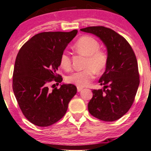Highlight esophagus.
I'll return each mask as SVG.
<instances>
[{
    "label": "esophagus",
    "instance_id": "esophagus-1",
    "mask_svg": "<svg viewBox=\"0 0 151 151\" xmlns=\"http://www.w3.org/2000/svg\"><path fill=\"white\" fill-rule=\"evenodd\" d=\"M83 89V88L81 87H77V89H78V92H80V91H81L82 89Z\"/></svg>",
    "mask_w": 151,
    "mask_h": 151
}]
</instances>
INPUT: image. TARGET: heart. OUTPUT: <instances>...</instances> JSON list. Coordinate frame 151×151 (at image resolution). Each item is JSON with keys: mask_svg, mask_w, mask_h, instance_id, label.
Instances as JSON below:
<instances>
[{"mask_svg": "<svg viewBox=\"0 0 151 151\" xmlns=\"http://www.w3.org/2000/svg\"><path fill=\"white\" fill-rule=\"evenodd\" d=\"M73 48L78 53L87 57L85 64L86 68L70 74L66 78V80L68 83L73 84L78 87H85L94 78L95 71L101 73L105 69L108 57L105 51L99 50V42L91 36L80 37L75 43ZM60 64L64 70H69L71 68V58L67 51H64L60 56Z\"/></svg>", "mask_w": 151, "mask_h": 151, "instance_id": "obj_1", "label": "heart"}]
</instances>
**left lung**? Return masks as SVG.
<instances>
[{"instance_id":"left-lung-1","label":"left lung","mask_w":151,"mask_h":151,"mask_svg":"<svg viewBox=\"0 0 151 151\" xmlns=\"http://www.w3.org/2000/svg\"><path fill=\"white\" fill-rule=\"evenodd\" d=\"M80 30L99 37L106 47L108 57L105 71L99 80L104 87L93 90L88 110L100 120H118L132 106L139 85L135 55L126 39L111 29L91 26Z\"/></svg>"}]
</instances>
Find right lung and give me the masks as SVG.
I'll list each match as a JSON object with an SVG mask.
<instances>
[{
	"label": "right lung",
	"mask_w": 151,
	"mask_h": 151,
	"mask_svg": "<svg viewBox=\"0 0 151 151\" xmlns=\"http://www.w3.org/2000/svg\"><path fill=\"white\" fill-rule=\"evenodd\" d=\"M77 30L68 32H44L25 42L16 58L12 87L23 114L35 126H50L66 114L70 101L77 93L72 84H62L50 91L48 83H61L57 73L60 59Z\"/></svg>",
	"instance_id": "obj_1"
}]
</instances>
